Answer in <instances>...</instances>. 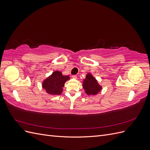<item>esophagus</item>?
<instances>
[{"mask_svg": "<svg viewBox=\"0 0 150 150\" xmlns=\"http://www.w3.org/2000/svg\"><path fill=\"white\" fill-rule=\"evenodd\" d=\"M72 78H73V79H77L78 78H77V76L76 75H74V76H72Z\"/></svg>", "mask_w": 150, "mask_h": 150, "instance_id": "esophagus-1", "label": "esophagus"}]
</instances>
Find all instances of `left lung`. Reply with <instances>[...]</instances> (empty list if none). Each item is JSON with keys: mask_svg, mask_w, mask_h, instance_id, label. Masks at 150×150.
<instances>
[{"mask_svg": "<svg viewBox=\"0 0 150 150\" xmlns=\"http://www.w3.org/2000/svg\"><path fill=\"white\" fill-rule=\"evenodd\" d=\"M83 87L86 94L88 96H94L102 90V86L98 83L96 79L91 73L86 75V78L83 81Z\"/></svg>", "mask_w": 150, "mask_h": 150, "instance_id": "obj_1", "label": "left lung"}]
</instances>
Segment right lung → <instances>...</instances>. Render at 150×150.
Here are the masks:
<instances>
[{
  "instance_id": "obj_1",
  "label": "right lung",
  "mask_w": 150,
  "mask_h": 150,
  "mask_svg": "<svg viewBox=\"0 0 150 150\" xmlns=\"http://www.w3.org/2000/svg\"><path fill=\"white\" fill-rule=\"evenodd\" d=\"M69 79V76H64L61 71H55L42 81V87L50 95H60L65 83Z\"/></svg>"
}]
</instances>
